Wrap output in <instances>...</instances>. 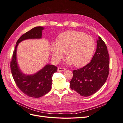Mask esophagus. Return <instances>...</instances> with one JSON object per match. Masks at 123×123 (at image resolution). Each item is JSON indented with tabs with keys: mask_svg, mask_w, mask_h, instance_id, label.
Masks as SVG:
<instances>
[{
	"mask_svg": "<svg viewBox=\"0 0 123 123\" xmlns=\"http://www.w3.org/2000/svg\"><path fill=\"white\" fill-rule=\"evenodd\" d=\"M58 72H64L66 71V69L64 68H61V67H58L57 69Z\"/></svg>",
	"mask_w": 123,
	"mask_h": 123,
	"instance_id": "obj_1",
	"label": "esophagus"
}]
</instances>
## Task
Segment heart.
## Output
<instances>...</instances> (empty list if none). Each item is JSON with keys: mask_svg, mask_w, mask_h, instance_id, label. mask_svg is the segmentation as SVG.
I'll list each match as a JSON object with an SVG mask.
<instances>
[{"mask_svg": "<svg viewBox=\"0 0 123 123\" xmlns=\"http://www.w3.org/2000/svg\"><path fill=\"white\" fill-rule=\"evenodd\" d=\"M95 47V40L90 35L82 32L68 31L59 35L56 43H51L52 59L54 62H58L65 52L67 64L81 67L90 61Z\"/></svg>", "mask_w": 123, "mask_h": 123, "instance_id": "1", "label": "heart"}]
</instances>
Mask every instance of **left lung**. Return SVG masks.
Wrapping results in <instances>:
<instances>
[{"label":"left lung","mask_w":123,"mask_h":123,"mask_svg":"<svg viewBox=\"0 0 123 123\" xmlns=\"http://www.w3.org/2000/svg\"><path fill=\"white\" fill-rule=\"evenodd\" d=\"M109 55L105 42L98 37L95 53L84 67L73 71L70 88L83 96L94 94L105 83L109 74Z\"/></svg>","instance_id":"left-lung-1"}]
</instances>
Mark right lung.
<instances>
[{
	"label": "right lung",
	"mask_w": 123,
	"mask_h": 123,
	"mask_svg": "<svg viewBox=\"0 0 123 123\" xmlns=\"http://www.w3.org/2000/svg\"><path fill=\"white\" fill-rule=\"evenodd\" d=\"M43 29L42 27H36L21 36L16 43L10 62L11 73L17 86L25 95L35 98L42 97L50 91L52 84V77L57 72V68L54 65H47L36 73L26 75L21 71L18 66L16 49L18 43L23 40L42 38Z\"/></svg>",
	"instance_id": "obj_1"
}]
</instances>
